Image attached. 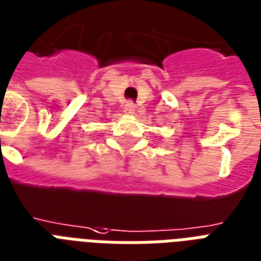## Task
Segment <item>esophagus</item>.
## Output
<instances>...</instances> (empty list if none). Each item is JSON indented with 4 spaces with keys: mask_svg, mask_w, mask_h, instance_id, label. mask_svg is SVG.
<instances>
[{
    "mask_svg": "<svg viewBox=\"0 0 261 261\" xmlns=\"http://www.w3.org/2000/svg\"><path fill=\"white\" fill-rule=\"evenodd\" d=\"M133 111H135V106H133V103H130V101L125 103V107H123V113H126V114H132Z\"/></svg>",
    "mask_w": 261,
    "mask_h": 261,
    "instance_id": "obj_1",
    "label": "esophagus"
}]
</instances>
